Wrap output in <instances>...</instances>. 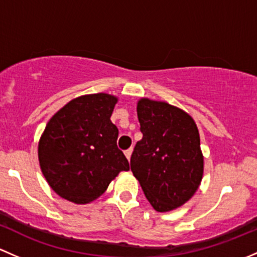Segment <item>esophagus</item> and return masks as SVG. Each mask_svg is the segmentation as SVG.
Wrapping results in <instances>:
<instances>
[{
    "instance_id": "34e87169",
    "label": "esophagus",
    "mask_w": 257,
    "mask_h": 257,
    "mask_svg": "<svg viewBox=\"0 0 257 257\" xmlns=\"http://www.w3.org/2000/svg\"><path fill=\"white\" fill-rule=\"evenodd\" d=\"M131 155H132V148H128V150L125 151V156L127 157L128 161H130V158H131Z\"/></svg>"
}]
</instances>
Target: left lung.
I'll use <instances>...</instances> for the list:
<instances>
[{
  "instance_id": "obj_1",
  "label": "left lung",
  "mask_w": 257,
  "mask_h": 257,
  "mask_svg": "<svg viewBox=\"0 0 257 257\" xmlns=\"http://www.w3.org/2000/svg\"><path fill=\"white\" fill-rule=\"evenodd\" d=\"M142 140L131 155V171L157 211H169L192 198L203 177V155L194 120L167 102L137 104Z\"/></svg>"
}]
</instances>
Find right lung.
I'll list each match as a JSON object with an SVG mask.
<instances>
[{"label":"right lung","instance_id":"add662e5","mask_svg":"<svg viewBox=\"0 0 257 257\" xmlns=\"http://www.w3.org/2000/svg\"><path fill=\"white\" fill-rule=\"evenodd\" d=\"M116 101L102 92L76 97L47 123L38 146L39 165L64 199L92 202L121 171L130 169L117 147L118 130L110 120Z\"/></svg>","mask_w":257,"mask_h":257}]
</instances>
